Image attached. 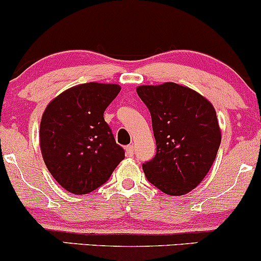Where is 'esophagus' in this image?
<instances>
[{
	"instance_id": "esophagus-1",
	"label": "esophagus",
	"mask_w": 261,
	"mask_h": 261,
	"mask_svg": "<svg viewBox=\"0 0 261 261\" xmlns=\"http://www.w3.org/2000/svg\"><path fill=\"white\" fill-rule=\"evenodd\" d=\"M134 153H135L134 145H128L126 147V155H127V157H133Z\"/></svg>"
}]
</instances>
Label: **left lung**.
I'll use <instances>...</instances> for the list:
<instances>
[{
	"instance_id": "obj_1",
	"label": "left lung",
	"mask_w": 261,
	"mask_h": 261,
	"mask_svg": "<svg viewBox=\"0 0 261 261\" xmlns=\"http://www.w3.org/2000/svg\"><path fill=\"white\" fill-rule=\"evenodd\" d=\"M136 92L151 113L157 145L153 160L142 164L146 178L164 194H188L216 160L221 143L216 110L200 93L173 82L139 86Z\"/></svg>"
}]
</instances>
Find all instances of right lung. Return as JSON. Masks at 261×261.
<instances>
[{"label": "right lung", "instance_id": "add662e5", "mask_svg": "<svg viewBox=\"0 0 261 261\" xmlns=\"http://www.w3.org/2000/svg\"><path fill=\"white\" fill-rule=\"evenodd\" d=\"M120 89L114 83H83L66 89L45 108L39 131L41 154L65 190L91 193L125 158L104 120V112Z\"/></svg>", "mask_w": 261, "mask_h": 261}]
</instances>
